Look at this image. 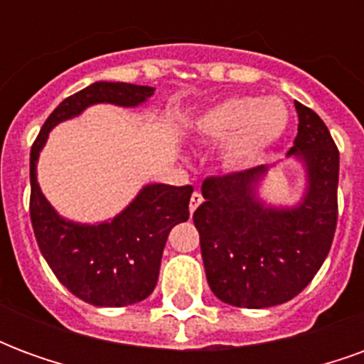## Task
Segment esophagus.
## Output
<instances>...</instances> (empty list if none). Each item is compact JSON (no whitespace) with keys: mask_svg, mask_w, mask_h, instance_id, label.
<instances>
[{"mask_svg":"<svg viewBox=\"0 0 364 364\" xmlns=\"http://www.w3.org/2000/svg\"><path fill=\"white\" fill-rule=\"evenodd\" d=\"M200 203H203V195H200V193H197V191H195V193L191 195V203H189L191 213H195V210H197V206L200 205Z\"/></svg>","mask_w":364,"mask_h":364,"instance_id":"1","label":"esophagus"}]
</instances>
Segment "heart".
Here are the masks:
<instances>
[{
  "mask_svg": "<svg viewBox=\"0 0 364 364\" xmlns=\"http://www.w3.org/2000/svg\"><path fill=\"white\" fill-rule=\"evenodd\" d=\"M289 128V109L279 97H230L200 112L193 122L195 138L224 142L228 166L244 167L279 142Z\"/></svg>",
  "mask_w": 364,
  "mask_h": 364,
  "instance_id": "obj_1",
  "label": "heart"
}]
</instances>
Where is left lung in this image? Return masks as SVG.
Masks as SVG:
<instances>
[{"label":"left lung","instance_id":"left-lung-1","mask_svg":"<svg viewBox=\"0 0 364 364\" xmlns=\"http://www.w3.org/2000/svg\"><path fill=\"white\" fill-rule=\"evenodd\" d=\"M289 156L306 167L308 189L294 208L265 206L257 185L267 166L206 177L193 214L206 281L237 308H269L294 298L326 261L337 226L339 150L323 120L302 103Z\"/></svg>","mask_w":364,"mask_h":364}]
</instances>
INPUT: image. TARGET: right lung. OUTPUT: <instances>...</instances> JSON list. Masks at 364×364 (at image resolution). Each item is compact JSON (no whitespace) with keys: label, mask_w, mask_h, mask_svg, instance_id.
<instances>
[{"label":"right lung","mask_w":364,"mask_h":364,"mask_svg":"<svg viewBox=\"0 0 364 364\" xmlns=\"http://www.w3.org/2000/svg\"><path fill=\"white\" fill-rule=\"evenodd\" d=\"M151 95L154 87L148 85L91 83L66 97L50 112L31 148V222L36 244L58 281L74 296L93 306L119 308L150 296L158 282L169 230L189 218L193 187L151 183L112 220L77 224L58 216L44 198L36 181L38 154L52 128L77 117L90 105L138 107Z\"/></svg>","instance_id":"add662e5"}]
</instances>
